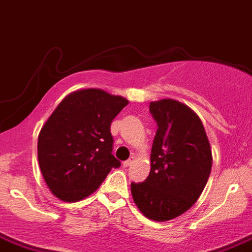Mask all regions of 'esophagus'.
I'll list each match as a JSON object with an SVG mask.
<instances>
[{
	"label": "esophagus",
	"instance_id": "obj_1",
	"mask_svg": "<svg viewBox=\"0 0 252 252\" xmlns=\"http://www.w3.org/2000/svg\"><path fill=\"white\" fill-rule=\"evenodd\" d=\"M133 161H134V157H130V158H129L128 160L123 161V166H126H126H129V165H130V164L133 163Z\"/></svg>",
	"mask_w": 252,
	"mask_h": 252
}]
</instances>
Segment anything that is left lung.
<instances>
[{
	"label": "left lung",
	"instance_id": "8db88e82",
	"mask_svg": "<svg viewBox=\"0 0 252 252\" xmlns=\"http://www.w3.org/2000/svg\"><path fill=\"white\" fill-rule=\"evenodd\" d=\"M157 122L150 173L131 183L133 200L150 220L166 221L189 210L203 192L213 165L210 143L196 113L174 99L152 102Z\"/></svg>",
	"mask_w": 252,
	"mask_h": 252
}]
</instances>
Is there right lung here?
<instances>
[{
	"mask_svg": "<svg viewBox=\"0 0 252 252\" xmlns=\"http://www.w3.org/2000/svg\"><path fill=\"white\" fill-rule=\"evenodd\" d=\"M128 104L102 89L70 93L47 119L38 135V163L58 199L78 201L99 188L121 161L112 154L110 124Z\"/></svg>",
	"mask_w": 252,
	"mask_h": 252,
	"instance_id": "1",
	"label": "right lung"
}]
</instances>
